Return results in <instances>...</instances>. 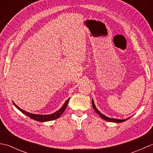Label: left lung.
Returning <instances> with one entry per match:
<instances>
[{
  "label": "left lung",
  "instance_id": "left-lung-1",
  "mask_svg": "<svg viewBox=\"0 0 153 153\" xmlns=\"http://www.w3.org/2000/svg\"><path fill=\"white\" fill-rule=\"evenodd\" d=\"M92 106L93 107L94 110H95V112L100 116V118H102L103 120H106V121L110 122H115V123H121V122H125V121H126V120H128V119L130 118V117H129V118H126V119H124V120H119V119H116V118H109V117L106 116L105 115H104L103 114H102L101 112L99 111L98 109L97 108V107H96V106L95 105V103H94L93 99H92Z\"/></svg>",
  "mask_w": 153,
  "mask_h": 153
}]
</instances>
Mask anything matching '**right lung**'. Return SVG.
<instances>
[{
  "instance_id": "right-lung-1",
  "label": "right lung",
  "mask_w": 153,
  "mask_h": 153,
  "mask_svg": "<svg viewBox=\"0 0 153 153\" xmlns=\"http://www.w3.org/2000/svg\"><path fill=\"white\" fill-rule=\"evenodd\" d=\"M70 98L68 99V100H66V101L64 102V104L63 105V106L61 107V108L58 110L57 111L54 112L52 114H33V113H30L25 111V110L21 109L19 107H18L16 104L13 102V104L15 106V107L16 108H18L19 111H21L23 114H24L26 116H27L28 117H30V118L33 119L35 121L37 122H48V121H51V120H54L55 119H57L59 118V117L62 114V113L64 112V110H66L68 103L69 102Z\"/></svg>"
}]
</instances>
